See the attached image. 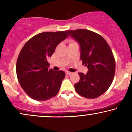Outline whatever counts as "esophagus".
<instances>
[{
	"mask_svg": "<svg viewBox=\"0 0 132 132\" xmlns=\"http://www.w3.org/2000/svg\"><path fill=\"white\" fill-rule=\"evenodd\" d=\"M65 73H66L67 75H71V74H72L71 72H70V71H65Z\"/></svg>",
	"mask_w": 132,
	"mask_h": 132,
	"instance_id": "1",
	"label": "esophagus"
}]
</instances>
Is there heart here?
<instances>
[{"label": "heart", "mask_w": 132, "mask_h": 132, "mask_svg": "<svg viewBox=\"0 0 132 132\" xmlns=\"http://www.w3.org/2000/svg\"><path fill=\"white\" fill-rule=\"evenodd\" d=\"M71 43H72V42H71Z\"/></svg>", "instance_id": "1"}]
</instances>
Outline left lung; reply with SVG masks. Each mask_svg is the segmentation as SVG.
<instances>
[{"label":"left lung","mask_w":132,"mask_h":132,"mask_svg":"<svg viewBox=\"0 0 132 132\" xmlns=\"http://www.w3.org/2000/svg\"><path fill=\"white\" fill-rule=\"evenodd\" d=\"M80 44V59L87 67L86 75L79 73L80 80L75 84L79 95L97 98L108 89L113 80L115 61L106 41L99 34L87 29L67 30Z\"/></svg>","instance_id":"left-lung-1"}]
</instances>
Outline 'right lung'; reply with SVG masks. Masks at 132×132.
<instances>
[{"label": "right lung", "instance_id": "add662e5", "mask_svg": "<svg viewBox=\"0 0 132 132\" xmlns=\"http://www.w3.org/2000/svg\"><path fill=\"white\" fill-rule=\"evenodd\" d=\"M68 36L66 31L42 32L29 39L21 48L16 73L21 88L31 98L45 101L58 93L65 73L48 70L47 60Z\"/></svg>", "mask_w": 132, "mask_h": 132}]
</instances>
